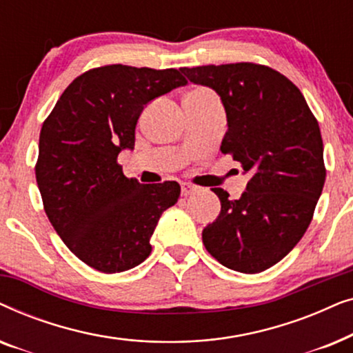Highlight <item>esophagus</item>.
<instances>
[{
	"instance_id": "34e87169",
	"label": "esophagus",
	"mask_w": 353,
	"mask_h": 353,
	"mask_svg": "<svg viewBox=\"0 0 353 353\" xmlns=\"http://www.w3.org/2000/svg\"><path fill=\"white\" fill-rule=\"evenodd\" d=\"M196 191V186L190 185V183H181V194L183 196H190L191 192Z\"/></svg>"
}]
</instances>
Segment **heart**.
I'll use <instances>...</instances> for the list:
<instances>
[{"mask_svg":"<svg viewBox=\"0 0 353 353\" xmlns=\"http://www.w3.org/2000/svg\"><path fill=\"white\" fill-rule=\"evenodd\" d=\"M192 93H196V94H210L212 91L205 90V88H201V90H196V91H192Z\"/></svg>","mask_w":353,"mask_h":353,"instance_id":"1","label":"heart"}]
</instances>
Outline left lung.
<instances>
[{
	"label": "left lung",
	"mask_w": 353,
	"mask_h": 353,
	"mask_svg": "<svg viewBox=\"0 0 353 353\" xmlns=\"http://www.w3.org/2000/svg\"><path fill=\"white\" fill-rule=\"evenodd\" d=\"M180 70L220 96L228 120L220 151L250 173L239 199L214 188L221 210L202 231V243L226 268L263 272L302 239L325 186L315 115L301 90L267 65L236 62Z\"/></svg>",
	"instance_id": "left-lung-1"
}]
</instances>
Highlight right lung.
I'll list each match as a JSON object with an SVG mask.
<instances>
[{
	"instance_id": "obj_1",
	"label": "right lung",
	"mask_w": 353,
	"mask_h": 353,
	"mask_svg": "<svg viewBox=\"0 0 353 353\" xmlns=\"http://www.w3.org/2000/svg\"><path fill=\"white\" fill-rule=\"evenodd\" d=\"M186 83L176 69L98 67L77 77L43 122L35 165L43 207L88 267L120 273L151 254L149 239L180 185H141L123 175L117 157L134 148L144 105Z\"/></svg>"
}]
</instances>
